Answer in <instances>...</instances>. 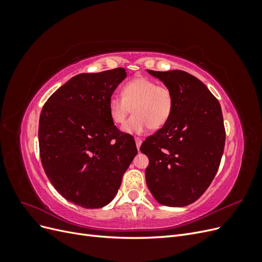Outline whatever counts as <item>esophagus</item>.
<instances>
[{"label": "esophagus", "instance_id": "1", "mask_svg": "<svg viewBox=\"0 0 262 262\" xmlns=\"http://www.w3.org/2000/svg\"><path fill=\"white\" fill-rule=\"evenodd\" d=\"M136 144H137V147H138V149H139L140 146H141V144H142V140H141L140 138H136Z\"/></svg>", "mask_w": 262, "mask_h": 262}]
</instances>
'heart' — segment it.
I'll return each mask as SVG.
<instances>
[{
  "label": "heart",
  "mask_w": 262,
  "mask_h": 262,
  "mask_svg": "<svg viewBox=\"0 0 262 262\" xmlns=\"http://www.w3.org/2000/svg\"><path fill=\"white\" fill-rule=\"evenodd\" d=\"M133 115L122 125L129 134H142L148 128L157 130L169 120L173 109V94L169 87L157 85L153 80L138 77L126 83L122 96L113 95L108 100V113L115 124H121L130 113Z\"/></svg>",
  "instance_id": "b5f03b06"
}]
</instances>
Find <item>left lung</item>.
I'll list each match as a JSON object with an SVG mask.
<instances>
[{
  "instance_id": "1",
  "label": "left lung",
  "mask_w": 262,
  "mask_h": 262,
  "mask_svg": "<svg viewBox=\"0 0 262 262\" xmlns=\"http://www.w3.org/2000/svg\"><path fill=\"white\" fill-rule=\"evenodd\" d=\"M147 72L171 90L173 109L163 128L140 147L149 161L146 185L158 203L186 207L199 199L217 172L225 145L221 105L185 71Z\"/></svg>"
}]
</instances>
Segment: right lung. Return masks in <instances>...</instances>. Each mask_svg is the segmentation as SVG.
I'll use <instances>...</instances> for the list:
<instances>
[{"instance_id":"add662e5","label":"right lung","mask_w":262,"mask_h":262,"mask_svg":"<svg viewBox=\"0 0 262 262\" xmlns=\"http://www.w3.org/2000/svg\"><path fill=\"white\" fill-rule=\"evenodd\" d=\"M126 77L118 68L82 73L55 91L39 118V149L55 190L78 207L107 205L137 155L134 139L117 129L108 100Z\"/></svg>"}]
</instances>
